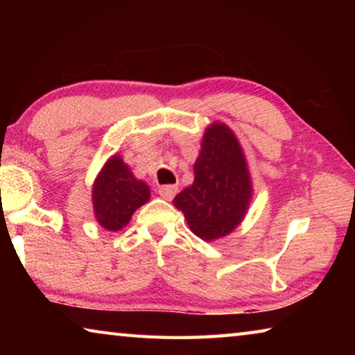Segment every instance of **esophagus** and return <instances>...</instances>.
Returning <instances> with one entry per match:
<instances>
[{"instance_id":"esophagus-1","label":"esophagus","mask_w":355,"mask_h":355,"mask_svg":"<svg viewBox=\"0 0 355 355\" xmlns=\"http://www.w3.org/2000/svg\"><path fill=\"white\" fill-rule=\"evenodd\" d=\"M158 194L163 197L164 200H172L173 196L177 194V186H173V184L161 186V188L158 189Z\"/></svg>"}]
</instances>
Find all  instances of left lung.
I'll use <instances>...</instances> for the list:
<instances>
[{
  "mask_svg": "<svg viewBox=\"0 0 355 355\" xmlns=\"http://www.w3.org/2000/svg\"><path fill=\"white\" fill-rule=\"evenodd\" d=\"M254 186L244 150L228 125L205 128L194 163V182L173 199L191 232L203 241H216L244 220Z\"/></svg>",
  "mask_w": 355,
  "mask_h": 355,
  "instance_id": "left-lung-1",
  "label": "left lung"
}]
</instances>
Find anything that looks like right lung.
Masks as SVG:
<instances>
[{"mask_svg": "<svg viewBox=\"0 0 355 355\" xmlns=\"http://www.w3.org/2000/svg\"><path fill=\"white\" fill-rule=\"evenodd\" d=\"M150 200V188L137 180L119 153L107 158L92 184L94 216L107 232H119Z\"/></svg>", "mask_w": 355, "mask_h": 355, "instance_id": "right-lung-1", "label": "right lung"}]
</instances>
